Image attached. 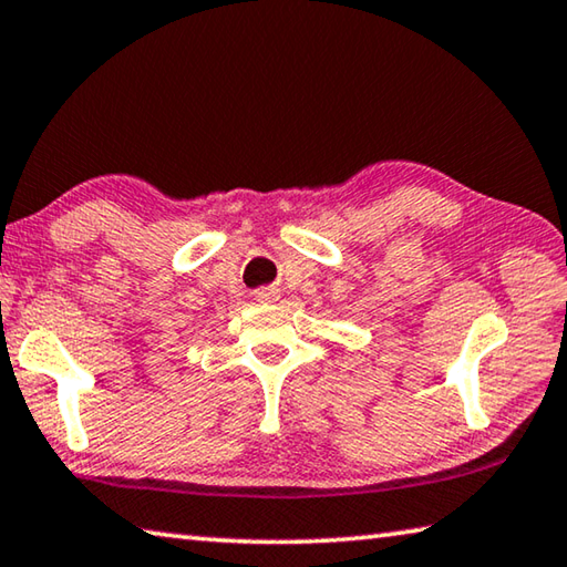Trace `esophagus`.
Returning a JSON list of instances; mask_svg holds the SVG:
<instances>
[{
    "label": "esophagus",
    "instance_id": "obj_1",
    "mask_svg": "<svg viewBox=\"0 0 567 567\" xmlns=\"http://www.w3.org/2000/svg\"><path fill=\"white\" fill-rule=\"evenodd\" d=\"M258 299H261V301H276L278 299V289H271V286H268V289L258 291Z\"/></svg>",
    "mask_w": 567,
    "mask_h": 567
}]
</instances>
